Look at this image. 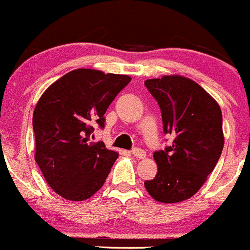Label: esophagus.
<instances>
[{"instance_id": "34e87169", "label": "esophagus", "mask_w": 250, "mask_h": 250, "mask_svg": "<svg viewBox=\"0 0 250 250\" xmlns=\"http://www.w3.org/2000/svg\"><path fill=\"white\" fill-rule=\"evenodd\" d=\"M131 154H132L133 156H136V158L138 159H144L146 158V151L143 150V149H140V148H133L132 151H131Z\"/></svg>"}]
</instances>
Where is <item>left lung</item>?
Instances as JSON below:
<instances>
[{
  "instance_id": "left-lung-1",
  "label": "left lung",
  "mask_w": 250,
  "mask_h": 250,
  "mask_svg": "<svg viewBox=\"0 0 250 250\" xmlns=\"http://www.w3.org/2000/svg\"><path fill=\"white\" fill-rule=\"evenodd\" d=\"M144 85L160 106L165 133L174 136L172 144L154 153L158 173L144 187L156 201L182 202L199 191L219 160L220 107L196 82L182 76L148 79Z\"/></svg>"
}]
</instances>
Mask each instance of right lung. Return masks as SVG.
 <instances>
[{"label":"right lung","mask_w":250,"mask_h":250,"mask_svg":"<svg viewBox=\"0 0 250 250\" xmlns=\"http://www.w3.org/2000/svg\"><path fill=\"white\" fill-rule=\"evenodd\" d=\"M125 74L90 68L68 72L43 92L33 112L35 160L49 187L69 201H83L106 182L117 151L90 142L94 125L130 83Z\"/></svg>","instance_id":"add662e5"}]
</instances>
